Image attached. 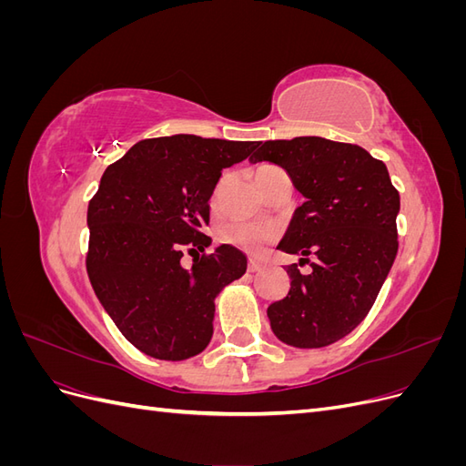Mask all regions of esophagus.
Instances as JSON below:
<instances>
[{
	"label": "esophagus",
	"instance_id": "1",
	"mask_svg": "<svg viewBox=\"0 0 466 466\" xmlns=\"http://www.w3.org/2000/svg\"><path fill=\"white\" fill-rule=\"evenodd\" d=\"M262 262L257 258H248V272H260Z\"/></svg>",
	"mask_w": 466,
	"mask_h": 466
}]
</instances>
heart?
<instances>
[{"label":"heart","instance_id":"1","mask_svg":"<svg viewBox=\"0 0 466 466\" xmlns=\"http://www.w3.org/2000/svg\"><path fill=\"white\" fill-rule=\"evenodd\" d=\"M278 173H281V168H278L274 165H262L255 175L258 188H262L266 182L272 177H276ZM225 185H228V180L221 178L218 182V187L214 188V192H211L209 204L214 211H218L221 208ZM274 238H276V231L272 228H266V225H257V223H247V221H231V223L221 225V228L218 229V241L221 245L241 248V250L252 252V255H258V252H262L268 245L274 241Z\"/></svg>","mask_w":466,"mask_h":466}]
</instances>
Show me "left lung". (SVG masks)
<instances>
[{
	"instance_id": "left-lung-1",
	"label": "left lung",
	"mask_w": 466,
	"mask_h": 466,
	"mask_svg": "<svg viewBox=\"0 0 466 466\" xmlns=\"http://www.w3.org/2000/svg\"><path fill=\"white\" fill-rule=\"evenodd\" d=\"M250 161L286 168L305 196L278 248L313 270L288 266L291 288L268 307L270 327L295 348L334 344L368 317L397 258L399 190L363 147L317 136L258 142Z\"/></svg>"
}]
</instances>
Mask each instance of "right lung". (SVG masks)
Listing matches in <instances>:
<instances>
[{
    "label": "right lung",
    "instance_id": "right-lung-1",
    "mask_svg": "<svg viewBox=\"0 0 466 466\" xmlns=\"http://www.w3.org/2000/svg\"><path fill=\"white\" fill-rule=\"evenodd\" d=\"M257 142L177 134L142 139L106 167L89 202L87 274L126 340L144 354L180 361L209 344L214 299L247 270L241 250L211 238L209 198L221 171ZM188 251L190 271L179 266Z\"/></svg>",
    "mask_w": 466,
    "mask_h": 466
}]
</instances>
